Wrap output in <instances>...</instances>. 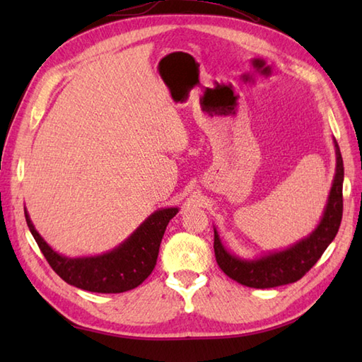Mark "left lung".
Masks as SVG:
<instances>
[{"label": "left lung", "instance_id": "1", "mask_svg": "<svg viewBox=\"0 0 362 362\" xmlns=\"http://www.w3.org/2000/svg\"><path fill=\"white\" fill-rule=\"evenodd\" d=\"M336 152V173L329 189L324 214L313 232L283 250L247 259L228 252L214 228V257L219 267L230 279L249 288L266 289L294 283L317 263L339 230L342 221V183L344 163L337 141L333 138Z\"/></svg>", "mask_w": 362, "mask_h": 362}]
</instances>
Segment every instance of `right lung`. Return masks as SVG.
Instances as JSON below:
<instances>
[{
  "label": "right lung",
  "instance_id": "right-lung-1",
  "mask_svg": "<svg viewBox=\"0 0 362 362\" xmlns=\"http://www.w3.org/2000/svg\"><path fill=\"white\" fill-rule=\"evenodd\" d=\"M177 213V206L160 209L143 221V224L115 249L95 257L71 258L60 255L43 240L25 209L30 233L54 272L71 286L103 294L130 291L148 279L156 267L160 243L168 222Z\"/></svg>",
  "mask_w": 362,
  "mask_h": 362
}]
</instances>
